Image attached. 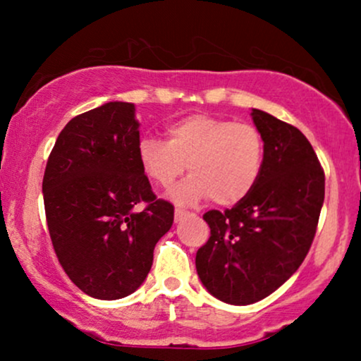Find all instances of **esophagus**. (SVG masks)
I'll list each match as a JSON object with an SVG mask.
<instances>
[{
    "label": "esophagus",
    "mask_w": 361,
    "mask_h": 361,
    "mask_svg": "<svg viewBox=\"0 0 361 361\" xmlns=\"http://www.w3.org/2000/svg\"><path fill=\"white\" fill-rule=\"evenodd\" d=\"M185 215H186V210L185 209H176L175 210V221L178 222L181 217H185Z\"/></svg>",
    "instance_id": "1"
}]
</instances>
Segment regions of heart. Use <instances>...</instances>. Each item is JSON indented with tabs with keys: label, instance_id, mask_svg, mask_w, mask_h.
Listing matches in <instances>:
<instances>
[{
	"label": "heart",
	"instance_id": "heart-1",
	"mask_svg": "<svg viewBox=\"0 0 361 361\" xmlns=\"http://www.w3.org/2000/svg\"><path fill=\"white\" fill-rule=\"evenodd\" d=\"M168 140L144 135L137 159L144 175L159 186H171L188 164L192 176L175 188L178 202L209 198L234 205L258 183L264 166V137L256 126L214 115H190L171 123Z\"/></svg>",
	"mask_w": 361,
	"mask_h": 361
}]
</instances>
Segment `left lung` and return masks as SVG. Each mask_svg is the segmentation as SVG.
I'll return each mask as SVG.
<instances>
[{
    "label": "left lung",
    "instance_id": "1",
    "mask_svg": "<svg viewBox=\"0 0 361 361\" xmlns=\"http://www.w3.org/2000/svg\"><path fill=\"white\" fill-rule=\"evenodd\" d=\"M251 115L267 147L263 171L233 209L204 214L210 238L195 259L207 290L233 305L264 299L297 271L324 202V169L307 137L267 111Z\"/></svg>",
    "mask_w": 361,
    "mask_h": 361
}]
</instances>
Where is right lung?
I'll return each mask as SVG.
<instances>
[{"mask_svg":"<svg viewBox=\"0 0 361 361\" xmlns=\"http://www.w3.org/2000/svg\"><path fill=\"white\" fill-rule=\"evenodd\" d=\"M134 105L110 102L69 120L45 166L49 234L62 270L90 297L115 300L146 280L175 207L137 159Z\"/></svg>","mask_w":361,"mask_h":361,"instance_id":"obj_1","label":"right lung"}]
</instances>
